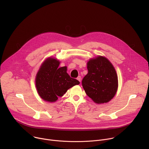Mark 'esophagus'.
I'll list each match as a JSON object with an SVG mask.
<instances>
[{
	"instance_id": "1",
	"label": "esophagus",
	"mask_w": 149,
	"mask_h": 149,
	"mask_svg": "<svg viewBox=\"0 0 149 149\" xmlns=\"http://www.w3.org/2000/svg\"><path fill=\"white\" fill-rule=\"evenodd\" d=\"M77 79L79 81V82H81V76H78V77H77Z\"/></svg>"
}]
</instances>
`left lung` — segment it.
I'll list each match as a JSON object with an SVG mask.
<instances>
[{"instance_id":"left-lung-1","label":"left lung","mask_w":149,"mask_h":149,"mask_svg":"<svg viewBox=\"0 0 149 149\" xmlns=\"http://www.w3.org/2000/svg\"><path fill=\"white\" fill-rule=\"evenodd\" d=\"M87 70L88 74L82 80L87 95L97 104L110 101L118 88L117 73L111 63L100 56L88 62Z\"/></svg>"}]
</instances>
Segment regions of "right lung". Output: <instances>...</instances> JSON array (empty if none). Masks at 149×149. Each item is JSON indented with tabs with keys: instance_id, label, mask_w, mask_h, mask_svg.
<instances>
[{
	"instance_id": "add662e5",
	"label": "right lung",
	"mask_w": 149,
	"mask_h": 149,
	"mask_svg": "<svg viewBox=\"0 0 149 149\" xmlns=\"http://www.w3.org/2000/svg\"><path fill=\"white\" fill-rule=\"evenodd\" d=\"M59 61L49 58L42 63L36 77V87L39 96L45 101L54 102L79 82L70 77L67 67H58Z\"/></svg>"
}]
</instances>
